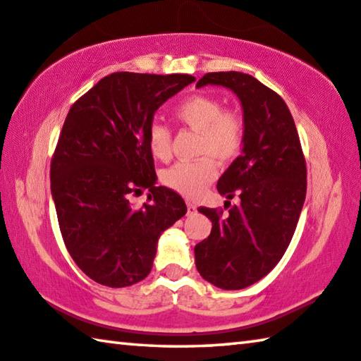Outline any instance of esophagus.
I'll return each instance as SVG.
<instances>
[{"mask_svg": "<svg viewBox=\"0 0 361 361\" xmlns=\"http://www.w3.org/2000/svg\"><path fill=\"white\" fill-rule=\"evenodd\" d=\"M197 212V207L192 202H188V215H194V213Z\"/></svg>", "mask_w": 361, "mask_h": 361, "instance_id": "1", "label": "esophagus"}]
</instances>
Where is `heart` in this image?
Here are the masks:
<instances>
[{
  "instance_id": "heart-1",
  "label": "heart",
  "mask_w": 361,
  "mask_h": 361,
  "mask_svg": "<svg viewBox=\"0 0 361 361\" xmlns=\"http://www.w3.org/2000/svg\"><path fill=\"white\" fill-rule=\"evenodd\" d=\"M181 126L197 132L194 161H181L161 172L167 188L186 197H197L218 176L219 164H229L240 154L247 138V119L239 108H224L221 99L199 94L181 102L175 109ZM148 148L152 157L166 162L172 157V133L161 122L148 129Z\"/></svg>"
}]
</instances>
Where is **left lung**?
I'll return each instance as SVG.
<instances>
[{
  "mask_svg": "<svg viewBox=\"0 0 361 361\" xmlns=\"http://www.w3.org/2000/svg\"><path fill=\"white\" fill-rule=\"evenodd\" d=\"M207 84L239 97L247 138L216 186L239 202L226 200L228 215L199 207L212 219V232L194 247L195 267L218 288L242 290L267 276L288 248L304 205L307 169L295 121L277 92L239 71L207 73L197 87Z\"/></svg>",
  "mask_w": 361,
  "mask_h": 361,
  "instance_id": "8db88e82",
  "label": "left lung"
}]
</instances>
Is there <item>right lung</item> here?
Wrapping results in <instances>:
<instances>
[{
	"label": "right lung",
	"instance_id": "obj_1",
	"mask_svg": "<svg viewBox=\"0 0 361 361\" xmlns=\"http://www.w3.org/2000/svg\"><path fill=\"white\" fill-rule=\"evenodd\" d=\"M191 75L118 71L70 108L51 161V191L65 247L94 282L122 288L151 272L157 239L186 215L180 194L156 186L148 129L156 109ZM149 188V203L130 197Z\"/></svg>",
	"mask_w": 361,
	"mask_h": 361
}]
</instances>
